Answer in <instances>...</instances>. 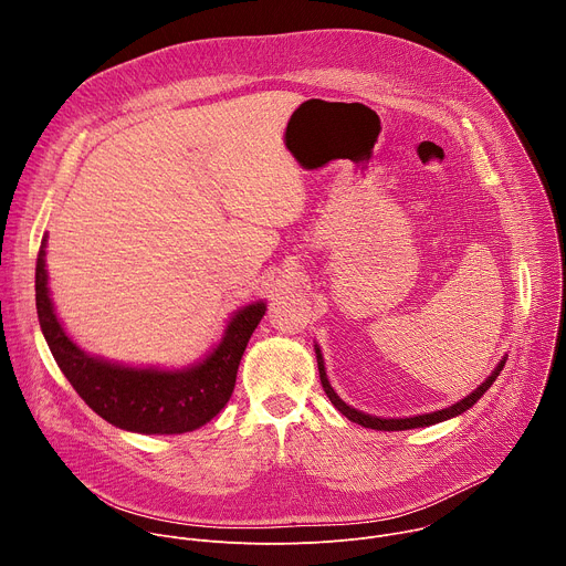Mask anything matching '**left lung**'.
Segmentation results:
<instances>
[{"mask_svg": "<svg viewBox=\"0 0 566 566\" xmlns=\"http://www.w3.org/2000/svg\"><path fill=\"white\" fill-rule=\"evenodd\" d=\"M315 347V358H317V371H319V380H322V387H325V394L329 396V400L334 402V408L343 415V417H347L349 421H354V423H358V426H363V428H371V430H385V432H394V430H415V428H428V426H434V423H441V421H448V419H454V417H459V415H463V412H468L474 402L486 394L489 389H491V385L497 380V376H500V371L504 369V365H506V358L509 356H504L502 360H500V365L493 369V374L483 380L476 389H472L468 396H463L461 400H457V402H452V406H448V408H443V410H437V412H428V415H417V417H406V419H380V417H374V415H365V412H360V410H356V408H352V406H347V402L336 394V389L332 387V382H329V378H327V369H325V358H322V352H319V347L317 345H313Z\"/></svg>", "mask_w": 566, "mask_h": 566, "instance_id": "8db88e82", "label": "left lung"}]
</instances>
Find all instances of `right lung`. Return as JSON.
Returning <instances> with one entry per match:
<instances>
[{"label":"right lung","mask_w":566,"mask_h":566,"mask_svg":"<svg viewBox=\"0 0 566 566\" xmlns=\"http://www.w3.org/2000/svg\"><path fill=\"white\" fill-rule=\"evenodd\" d=\"M35 306L44 340L80 398L107 423L138 434H184L214 419L232 396L241 356L266 313L264 300L237 308L214 349L181 369L132 367L92 356L71 340L55 313L46 234L35 266Z\"/></svg>","instance_id":"obj_1"}]
</instances>
